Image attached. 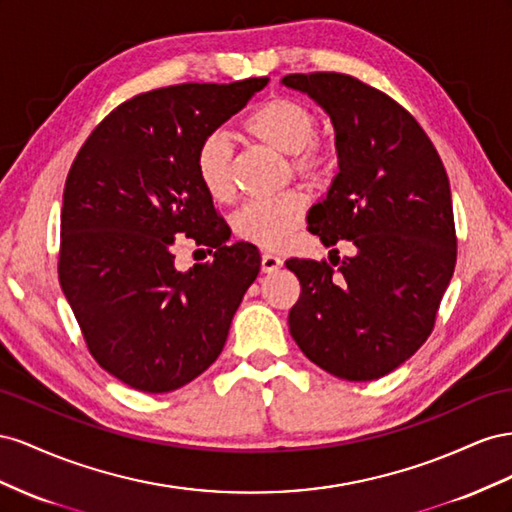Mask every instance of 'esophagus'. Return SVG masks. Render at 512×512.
Listing matches in <instances>:
<instances>
[{"label":"esophagus","instance_id":"esophagus-1","mask_svg":"<svg viewBox=\"0 0 512 512\" xmlns=\"http://www.w3.org/2000/svg\"><path fill=\"white\" fill-rule=\"evenodd\" d=\"M281 266H283L281 257H276L272 253L261 255V270H264V272H274V270H279Z\"/></svg>","mask_w":512,"mask_h":512}]
</instances>
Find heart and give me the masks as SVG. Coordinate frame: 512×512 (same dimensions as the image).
Segmentation results:
<instances>
[{"label": "heart", "mask_w": 512, "mask_h": 512, "mask_svg": "<svg viewBox=\"0 0 512 512\" xmlns=\"http://www.w3.org/2000/svg\"><path fill=\"white\" fill-rule=\"evenodd\" d=\"M319 120L304 102L287 96L270 98L248 115L244 130L248 137L268 145L274 152L289 154L291 173L309 182H326L337 167V154L328 143L315 139ZM197 178L214 201L233 197L231 152L221 133L201 137L195 150ZM306 216V199L298 191L274 199L248 201L233 216L236 236L264 248H281L294 236Z\"/></svg>", "instance_id": "obj_1"}]
</instances>
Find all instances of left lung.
I'll list each match as a JSON object with an SVG mask.
<instances>
[{"label": "left lung", "mask_w": 512, "mask_h": 512, "mask_svg": "<svg viewBox=\"0 0 512 512\" xmlns=\"http://www.w3.org/2000/svg\"><path fill=\"white\" fill-rule=\"evenodd\" d=\"M337 130L339 173L309 212L326 246L354 257H291L300 298L289 332L304 356L347 382H371L412 358L433 332L455 272L457 233L440 154L397 100L343 72L287 75Z\"/></svg>", "instance_id": "1"}]
</instances>
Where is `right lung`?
<instances>
[{
  "instance_id": "right-lung-1",
  "label": "right lung",
  "mask_w": 512,
  "mask_h": 512,
  "mask_svg": "<svg viewBox=\"0 0 512 512\" xmlns=\"http://www.w3.org/2000/svg\"><path fill=\"white\" fill-rule=\"evenodd\" d=\"M182 83L124 100L85 139L64 186L57 274L102 369L141 392L193 382L223 352L257 279V246L231 231L195 171V150L268 85ZM186 235L215 255L188 273Z\"/></svg>"
}]
</instances>
